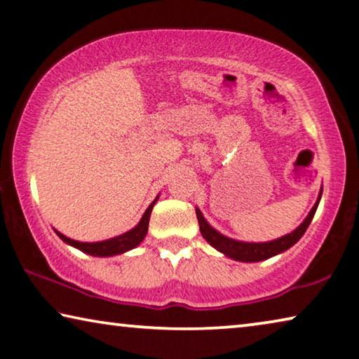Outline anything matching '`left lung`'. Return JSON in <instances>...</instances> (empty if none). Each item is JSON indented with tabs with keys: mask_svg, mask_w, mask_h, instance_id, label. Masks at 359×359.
I'll return each instance as SVG.
<instances>
[{
	"mask_svg": "<svg viewBox=\"0 0 359 359\" xmlns=\"http://www.w3.org/2000/svg\"><path fill=\"white\" fill-rule=\"evenodd\" d=\"M318 203H320V198L318 202L313 205V208L309 213L307 218H305V221L296 229L294 232L287 233L285 237L273 240V242H267V243H246V242H237V240L224 237V235L219 233L218 231H215V229L208 224L207 219H205L203 215L201 213V210L196 208V213H197L198 226H201V232L203 235V238L207 240L213 248L224 252L226 256L232 257L235 261L257 262V261L269 259V257L278 255V252H283L287 248H291L294 243H297L299 238H301L305 233V231H307L310 222H312L315 211L318 208Z\"/></svg>",
	"mask_w": 359,
	"mask_h": 359,
	"instance_id": "8db88e82",
	"label": "left lung"
}]
</instances>
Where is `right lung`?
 <instances>
[{
	"mask_svg": "<svg viewBox=\"0 0 359 359\" xmlns=\"http://www.w3.org/2000/svg\"><path fill=\"white\" fill-rule=\"evenodd\" d=\"M154 203H156V201L149 205L148 210L144 211L143 218H141V221L132 229V231L122 233V235H119V237L104 240V242L82 243V242H76V240L65 237V235L60 233L58 231H55V232H57L58 237L63 240L65 243L72 245V246H74V248L81 250L82 252H87V255L100 256V257H102V256L121 255V252H126L128 250H133L135 246H138L141 242H143V238L146 237V233H148L149 216H151V211H152V207H154Z\"/></svg>",
	"mask_w": 359,
	"mask_h": 359,
	"instance_id": "add662e5",
	"label": "right lung"
}]
</instances>
